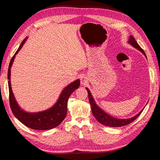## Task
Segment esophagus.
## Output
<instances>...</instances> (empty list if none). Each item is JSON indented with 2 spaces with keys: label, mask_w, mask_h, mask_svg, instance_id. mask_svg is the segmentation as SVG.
<instances>
[{
  "label": "esophagus",
  "mask_w": 160,
  "mask_h": 160,
  "mask_svg": "<svg viewBox=\"0 0 160 160\" xmlns=\"http://www.w3.org/2000/svg\"><path fill=\"white\" fill-rule=\"evenodd\" d=\"M87 83H88V79H87L86 77H82L81 79V83L82 85H86Z\"/></svg>",
  "instance_id": "1"
}]
</instances>
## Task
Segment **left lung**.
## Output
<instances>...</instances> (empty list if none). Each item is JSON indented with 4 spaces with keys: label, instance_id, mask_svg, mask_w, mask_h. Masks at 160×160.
<instances>
[{
    "label": "left lung",
    "instance_id": "left-lung-1",
    "mask_svg": "<svg viewBox=\"0 0 160 160\" xmlns=\"http://www.w3.org/2000/svg\"><path fill=\"white\" fill-rule=\"evenodd\" d=\"M128 42L129 44H131L133 47L136 48L137 49L141 51L143 54L146 57V53H145L144 51L142 49L141 47H140V46L138 45V43L136 42V41H135V39L133 38V36H132V35L130 36ZM86 89L88 92L89 100V102H90V104L91 106L92 113H93L94 117L96 118L97 120H98V122H99L101 124L105 125V126L118 128V127L124 126V125H127L132 122H133L135 119H137V118L139 117V115L142 113V112L143 110V109L139 113H138L136 115L134 116V117H133L132 118L123 119L115 118L112 117V116L109 115V114L106 113L104 111L101 109L99 107V106L95 103V101L93 99V98L92 97V95L90 93L89 89L86 88Z\"/></svg>",
    "mask_w": 160,
    "mask_h": 160
}]
</instances>
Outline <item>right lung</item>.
Here are the masks:
<instances>
[{
  "label": "right lung",
  "instance_id": "right-lung-1",
  "mask_svg": "<svg viewBox=\"0 0 160 160\" xmlns=\"http://www.w3.org/2000/svg\"><path fill=\"white\" fill-rule=\"evenodd\" d=\"M25 38L19 46L18 49L13 55L8 66V79L9 89V102L14 115L27 127L37 130H47L58 126L65 118L67 113V101L69 96L79 87L80 80L77 79L67 85L62 91L57 103L49 109L37 113H28L19 107L13 95L11 85V68L14 57L21 50L24 43L27 41Z\"/></svg>",
  "mask_w": 160,
  "mask_h": 160
}]
</instances>
